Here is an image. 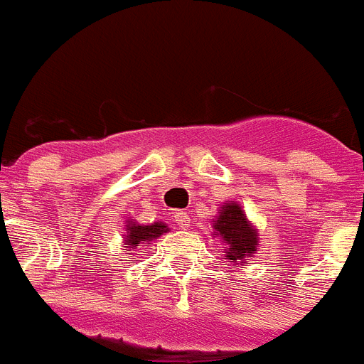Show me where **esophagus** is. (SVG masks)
<instances>
[{"mask_svg":"<svg viewBox=\"0 0 364 364\" xmlns=\"http://www.w3.org/2000/svg\"><path fill=\"white\" fill-rule=\"evenodd\" d=\"M174 221L178 223V225H179V227H181V228H186V227H188V223H190L188 212H185V210L174 212Z\"/></svg>","mask_w":364,"mask_h":364,"instance_id":"34e87169","label":"esophagus"}]
</instances>
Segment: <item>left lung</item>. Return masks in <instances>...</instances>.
Instances as JSON below:
<instances>
[{
	"mask_svg": "<svg viewBox=\"0 0 364 364\" xmlns=\"http://www.w3.org/2000/svg\"><path fill=\"white\" fill-rule=\"evenodd\" d=\"M214 228V235H218L219 239H223V243L228 245L225 259H230L232 263L239 260L243 264L245 259L252 257L257 250V243H259L257 228L252 227L243 208L235 201L221 205V210L215 215Z\"/></svg>",
	"mask_w": 364,
	"mask_h": 364,
	"instance_id": "1",
	"label": "left lung"
}]
</instances>
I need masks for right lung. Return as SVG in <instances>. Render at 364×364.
I'll return each mask as SVG.
<instances>
[{
	"label": "right lung",
	"instance_id": "obj_1",
	"mask_svg": "<svg viewBox=\"0 0 364 364\" xmlns=\"http://www.w3.org/2000/svg\"><path fill=\"white\" fill-rule=\"evenodd\" d=\"M125 227H127L125 245H129L127 248L149 247L154 239H158L159 235L168 232L166 225L161 221H154L152 225H139V223L129 221Z\"/></svg>",
	"mask_w": 364,
	"mask_h": 364
}]
</instances>
